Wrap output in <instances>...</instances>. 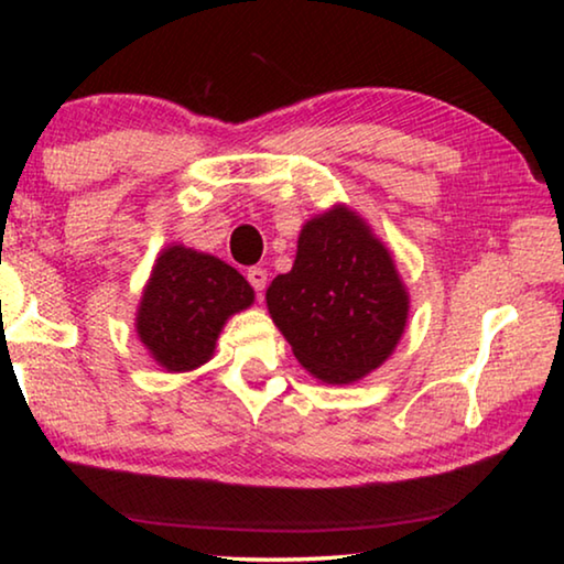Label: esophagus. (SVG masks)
<instances>
[{"mask_svg": "<svg viewBox=\"0 0 564 564\" xmlns=\"http://www.w3.org/2000/svg\"><path fill=\"white\" fill-rule=\"evenodd\" d=\"M248 283L253 285V291L259 293V299L263 295V291H265V283H269V271L265 269H259V265H253V269H248Z\"/></svg>", "mask_w": 564, "mask_h": 564, "instance_id": "obj_1", "label": "esophagus"}]
</instances>
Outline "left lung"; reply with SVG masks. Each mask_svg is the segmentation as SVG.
<instances>
[{
    "mask_svg": "<svg viewBox=\"0 0 564 564\" xmlns=\"http://www.w3.org/2000/svg\"><path fill=\"white\" fill-rule=\"evenodd\" d=\"M265 303L301 366L333 386L383 366L410 308L393 256L340 204L301 228L293 269L275 275Z\"/></svg>",
    "mask_w": 564,
    "mask_h": 564,
    "instance_id": "left-lung-1",
    "label": "left lung"
}]
</instances>
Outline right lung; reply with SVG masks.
Masks as SVG:
<instances>
[{"label": "right lung", "instance_id": "1", "mask_svg": "<svg viewBox=\"0 0 564 564\" xmlns=\"http://www.w3.org/2000/svg\"><path fill=\"white\" fill-rule=\"evenodd\" d=\"M253 303L241 273L186 246L159 253L137 311V333L161 368L184 373L212 360L218 333Z\"/></svg>", "mask_w": 564, "mask_h": 564}]
</instances>
